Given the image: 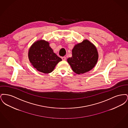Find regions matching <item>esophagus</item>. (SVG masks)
Segmentation results:
<instances>
[{
  "mask_svg": "<svg viewBox=\"0 0 128 128\" xmlns=\"http://www.w3.org/2000/svg\"><path fill=\"white\" fill-rule=\"evenodd\" d=\"M61 58L63 60H66V58L65 56H62L61 57Z\"/></svg>",
  "mask_w": 128,
  "mask_h": 128,
  "instance_id": "34e87169",
  "label": "esophagus"
}]
</instances>
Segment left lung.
<instances>
[{
    "mask_svg": "<svg viewBox=\"0 0 128 128\" xmlns=\"http://www.w3.org/2000/svg\"><path fill=\"white\" fill-rule=\"evenodd\" d=\"M72 57L67 61L75 73L82 74L91 70L98 62V54L95 46L87 40L75 45Z\"/></svg>",
    "mask_w": 128,
    "mask_h": 128,
    "instance_id": "left-lung-1",
    "label": "left lung"
}]
</instances>
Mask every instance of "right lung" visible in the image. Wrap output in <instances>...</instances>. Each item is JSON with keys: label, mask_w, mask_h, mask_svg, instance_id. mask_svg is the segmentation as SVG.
<instances>
[{"label": "right lung", "mask_w": 128, "mask_h": 128, "mask_svg": "<svg viewBox=\"0 0 128 128\" xmlns=\"http://www.w3.org/2000/svg\"><path fill=\"white\" fill-rule=\"evenodd\" d=\"M29 59L37 70L44 73L51 72L56 65L62 60L53 52L48 42L39 40L33 44L29 50Z\"/></svg>", "instance_id": "obj_1"}]
</instances>
